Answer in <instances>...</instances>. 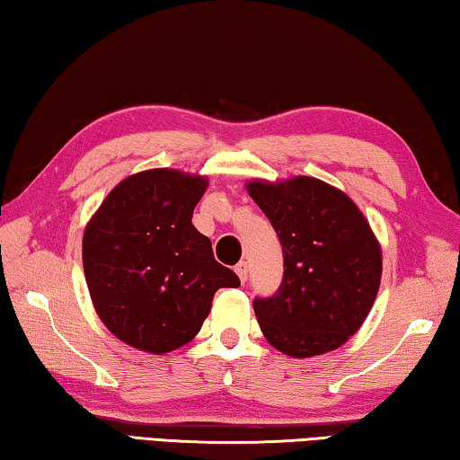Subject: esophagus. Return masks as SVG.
<instances>
[{
	"mask_svg": "<svg viewBox=\"0 0 460 460\" xmlns=\"http://www.w3.org/2000/svg\"><path fill=\"white\" fill-rule=\"evenodd\" d=\"M235 272L239 276V280L245 282L247 280V261H239V264L235 266Z\"/></svg>",
	"mask_w": 460,
	"mask_h": 460,
	"instance_id": "esophagus-1",
	"label": "esophagus"
}]
</instances>
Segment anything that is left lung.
I'll return each mask as SVG.
<instances>
[{
	"label": "left lung",
	"instance_id": "8db88e82",
	"mask_svg": "<svg viewBox=\"0 0 460 460\" xmlns=\"http://www.w3.org/2000/svg\"><path fill=\"white\" fill-rule=\"evenodd\" d=\"M245 188L282 243L279 293L253 301L268 344L290 358L344 346L381 287L383 252L367 217L346 192L311 176L256 178Z\"/></svg>",
	"mask_w": 460,
	"mask_h": 460
}]
</instances>
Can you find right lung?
Listing matches in <instances>:
<instances>
[{
    "instance_id": "1",
    "label": "right lung",
    "mask_w": 460,
    "mask_h": 460,
    "mask_svg": "<svg viewBox=\"0 0 460 460\" xmlns=\"http://www.w3.org/2000/svg\"><path fill=\"white\" fill-rule=\"evenodd\" d=\"M208 178L172 167L116 184L84 231V274L102 323L141 352L165 354L196 338L218 288L239 287L218 264L192 213Z\"/></svg>"
}]
</instances>
